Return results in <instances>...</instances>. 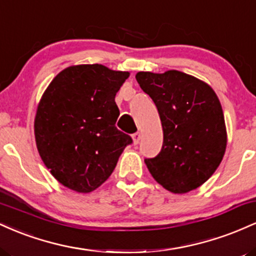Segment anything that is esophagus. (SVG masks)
<instances>
[{
  "instance_id": "34e87169",
  "label": "esophagus",
  "mask_w": 256,
  "mask_h": 256,
  "mask_svg": "<svg viewBox=\"0 0 256 256\" xmlns=\"http://www.w3.org/2000/svg\"><path fill=\"white\" fill-rule=\"evenodd\" d=\"M140 132H136V134H132V140H134V144H138L140 140Z\"/></svg>"
}]
</instances>
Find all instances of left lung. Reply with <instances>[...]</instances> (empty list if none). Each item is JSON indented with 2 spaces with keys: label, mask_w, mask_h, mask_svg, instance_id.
<instances>
[{
  "label": "left lung",
  "mask_w": 256,
  "mask_h": 256,
  "mask_svg": "<svg viewBox=\"0 0 256 256\" xmlns=\"http://www.w3.org/2000/svg\"><path fill=\"white\" fill-rule=\"evenodd\" d=\"M136 79L156 106L164 131L161 152L144 160L149 172L173 194L198 189L216 172L226 150L218 96L204 80L176 70L138 72Z\"/></svg>",
  "instance_id": "obj_1"
}]
</instances>
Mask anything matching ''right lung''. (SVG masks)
I'll return each instance as SVG.
<instances>
[{
    "instance_id": "add662e5",
    "label": "right lung",
    "mask_w": 256,
    "mask_h": 256,
    "mask_svg": "<svg viewBox=\"0 0 256 256\" xmlns=\"http://www.w3.org/2000/svg\"><path fill=\"white\" fill-rule=\"evenodd\" d=\"M128 76L104 64H76L43 92L34 138L44 165L64 186L83 194L98 189L132 142L116 128V95Z\"/></svg>"
}]
</instances>
